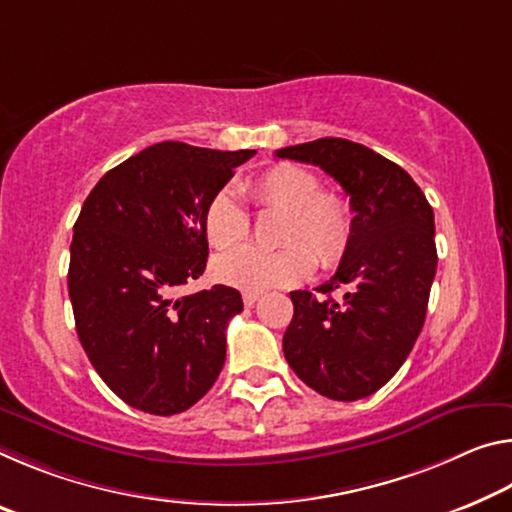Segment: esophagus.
Here are the masks:
<instances>
[{
  "mask_svg": "<svg viewBox=\"0 0 512 512\" xmlns=\"http://www.w3.org/2000/svg\"><path fill=\"white\" fill-rule=\"evenodd\" d=\"M259 296H262V294H259V291H243V305L253 307L257 300H259Z\"/></svg>",
  "mask_w": 512,
  "mask_h": 512,
  "instance_id": "34e87169",
  "label": "esophagus"
}]
</instances>
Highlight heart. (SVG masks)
I'll use <instances>...</instances> for the list:
<instances>
[{
  "mask_svg": "<svg viewBox=\"0 0 512 512\" xmlns=\"http://www.w3.org/2000/svg\"><path fill=\"white\" fill-rule=\"evenodd\" d=\"M243 191L257 207L285 212L280 243L287 246L280 250L241 248L218 257L214 275L223 285L243 291L294 285L312 271L311 249L321 266L337 264L346 253L353 237L351 202L342 193L321 189L314 170L282 161L248 177ZM202 230L214 248L232 250L248 239L250 216L230 191H221L209 200Z\"/></svg>",
  "mask_w": 512,
  "mask_h": 512,
  "instance_id": "obj_1",
  "label": "heart"
}]
</instances>
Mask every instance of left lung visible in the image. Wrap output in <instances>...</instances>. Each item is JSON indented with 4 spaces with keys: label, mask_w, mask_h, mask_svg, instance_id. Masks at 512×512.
<instances>
[{
    "label": "left lung",
    "mask_w": 512,
    "mask_h": 512,
    "mask_svg": "<svg viewBox=\"0 0 512 512\" xmlns=\"http://www.w3.org/2000/svg\"><path fill=\"white\" fill-rule=\"evenodd\" d=\"M275 157L326 170L353 209V237L337 273L316 294H289L294 319L282 351L314 392L364 399L401 369L424 328L437 269L433 207L401 166L367 145L316 139ZM335 290L343 296L332 297Z\"/></svg>",
    "instance_id": "1"
}]
</instances>
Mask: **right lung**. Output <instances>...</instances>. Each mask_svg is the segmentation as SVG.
I'll return each mask as SVG.
<instances>
[{"mask_svg": "<svg viewBox=\"0 0 512 512\" xmlns=\"http://www.w3.org/2000/svg\"><path fill=\"white\" fill-rule=\"evenodd\" d=\"M253 154L164 141L111 168L84 200L68 269L77 335L111 392L136 410H189L223 369L241 294L225 285L175 294L207 266L209 200Z\"/></svg>", "mask_w": 512, "mask_h": 512, "instance_id": "1", "label": "right lung"}]
</instances>
